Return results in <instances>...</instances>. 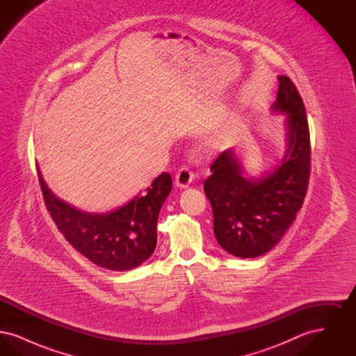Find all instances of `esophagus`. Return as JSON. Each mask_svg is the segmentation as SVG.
Listing matches in <instances>:
<instances>
[{
	"mask_svg": "<svg viewBox=\"0 0 356 356\" xmlns=\"http://www.w3.org/2000/svg\"><path fill=\"white\" fill-rule=\"evenodd\" d=\"M192 180H193V173L188 170L186 167L179 170V172L176 173V177H175L176 186H179V188H188V186H191Z\"/></svg>",
	"mask_w": 356,
	"mask_h": 356,
	"instance_id": "obj_1",
	"label": "esophagus"
}]
</instances>
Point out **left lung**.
<instances>
[{
	"mask_svg": "<svg viewBox=\"0 0 356 356\" xmlns=\"http://www.w3.org/2000/svg\"><path fill=\"white\" fill-rule=\"evenodd\" d=\"M271 112L284 116L286 151L271 170L250 175L235 148L213 161L204 192L213 211V232L234 256H261L282 240L305 202L309 179V131L305 104L287 76H279Z\"/></svg>",
	"mask_w": 356,
	"mask_h": 356,
	"instance_id": "obj_1",
	"label": "left lung"
}]
</instances>
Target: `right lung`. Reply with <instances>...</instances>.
<instances>
[{
	"label": "right lung",
	"mask_w": 356,
	"mask_h": 356,
	"mask_svg": "<svg viewBox=\"0 0 356 356\" xmlns=\"http://www.w3.org/2000/svg\"><path fill=\"white\" fill-rule=\"evenodd\" d=\"M38 180L51 219L76 251L111 271H129L147 261L157 244V219L172 189L163 172L144 193L104 213H89L57 197L37 165Z\"/></svg>",
	"instance_id": "right-lung-1"
}]
</instances>
